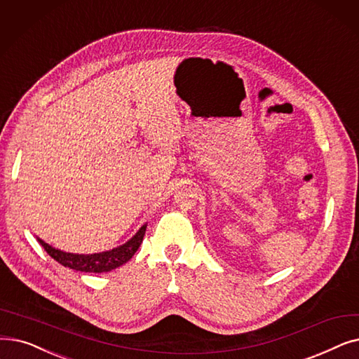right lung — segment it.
I'll return each mask as SVG.
<instances>
[{
	"label": "right lung",
	"mask_w": 359,
	"mask_h": 359,
	"mask_svg": "<svg viewBox=\"0 0 359 359\" xmlns=\"http://www.w3.org/2000/svg\"><path fill=\"white\" fill-rule=\"evenodd\" d=\"M147 224L136 231V235L132 236L126 243H123L117 248L110 249V251L97 252V254H72L60 251V249L45 243L42 239L36 238L38 242L43 246V249L51 258H54L61 266L69 267L76 271L83 273H107L116 270L117 267L126 264L141 246L145 236Z\"/></svg>",
	"instance_id": "right-lung-1"
}]
</instances>
